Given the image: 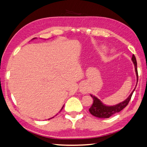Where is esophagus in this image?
<instances>
[{
    "mask_svg": "<svg viewBox=\"0 0 147 147\" xmlns=\"http://www.w3.org/2000/svg\"><path fill=\"white\" fill-rule=\"evenodd\" d=\"M80 88V91L84 93H84H86L87 92V88L85 87V86L84 85H82Z\"/></svg>",
    "mask_w": 147,
    "mask_h": 147,
    "instance_id": "1",
    "label": "esophagus"
}]
</instances>
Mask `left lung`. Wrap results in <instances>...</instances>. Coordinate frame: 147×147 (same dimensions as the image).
Wrapping results in <instances>:
<instances>
[{"label": "left lung", "mask_w": 147, "mask_h": 147, "mask_svg": "<svg viewBox=\"0 0 147 147\" xmlns=\"http://www.w3.org/2000/svg\"><path fill=\"white\" fill-rule=\"evenodd\" d=\"M132 60L134 64L135 67V71L136 73L137 76V83L138 80V69H137V62L135 56L133 55L132 57ZM136 89V88H135ZM135 89L133 90V91L131 92V94L128 97L125 101H122V102L119 103L117 105H113V106H107L104 105V104L101 102V101L92 94H90V96L93 98V103L92 106L90 107L89 109L90 113L95 117H98V118H109V117L113 116V114H116L117 113L123 110L125 107H126L128 103H129V101L131 99V97L132 96L133 92L135 90Z\"/></svg>", "instance_id": "obj_1"}]
</instances>
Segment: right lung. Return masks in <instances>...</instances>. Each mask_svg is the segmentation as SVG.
Returning a JSON list of instances; mask_svg holds the SVG:
<instances>
[{
	"label": "right lung",
	"instance_id": "1",
	"mask_svg": "<svg viewBox=\"0 0 147 147\" xmlns=\"http://www.w3.org/2000/svg\"><path fill=\"white\" fill-rule=\"evenodd\" d=\"M34 38H34L33 39H34ZM63 107H62V109H63ZM62 109H61V110H62ZM53 118H54V117H53ZM51 118H49V119H51Z\"/></svg>",
	"mask_w": 147,
	"mask_h": 147
}]
</instances>
